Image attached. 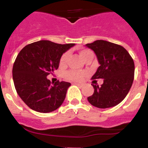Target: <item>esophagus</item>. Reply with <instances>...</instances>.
Segmentation results:
<instances>
[{
	"label": "esophagus",
	"mask_w": 148,
	"mask_h": 148,
	"mask_svg": "<svg viewBox=\"0 0 148 148\" xmlns=\"http://www.w3.org/2000/svg\"><path fill=\"white\" fill-rule=\"evenodd\" d=\"M74 84H75V85H77L78 86V87H82L84 86V84H77V83H75Z\"/></svg>",
	"instance_id": "obj_1"
}]
</instances>
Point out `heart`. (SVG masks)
<instances>
[{
	"label": "heart",
	"mask_w": 148,
	"mask_h": 148,
	"mask_svg": "<svg viewBox=\"0 0 148 148\" xmlns=\"http://www.w3.org/2000/svg\"><path fill=\"white\" fill-rule=\"evenodd\" d=\"M79 54H80L81 58L83 59V61H84V60L89 57L90 56H92L93 55L92 52L91 50H89V49H82L79 52ZM69 53L66 52V53H64V54L61 56V57L60 58L59 61V64L61 66H66V64L68 62V59H69ZM64 78L67 79V80L70 81H74V82H79V81H82L84 78V74L83 73H80V72L74 71V70H70V71H66L64 73Z\"/></svg>",
	"instance_id": "obj_1"
}]
</instances>
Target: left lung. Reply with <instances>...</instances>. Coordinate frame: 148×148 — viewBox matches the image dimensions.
<instances>
[{
  "label": "left lung",
  "mask_w": 148,
  "mask_h": 148,
  "mask_svg": "<svg viewBox=\"0 0 148 148\" xmlns=\"http://www.w3.org/2000/svg\"><path fill=\"white\" fill-rule=\"evenodd\" d=\"M86 47L95 53L100 64L92 79H103L100 87L92 84L94 92L87 100L98 108L115 107L124 100L133 84V58L123 47L107 40H97Z\"/></svg>",
  "instance_id": "1"
}]
</instances>
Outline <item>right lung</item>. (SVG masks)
<instances>
[{
    "label": "right lung",
    "instance_id": "1",
    "mask_svg": "<svg viewBox=\"0 0 148 148\" xmlns=\"http://www.w3.org/2000/svg\"><path fill=\"white\" fill-rule=\"evenodd\" d=\"M73 46L39 40L18 53L12 68L13 82L17 93L29 108L46 113L62 104L71 84L58 81L51 85L47 77L58 69L61 56Z\"/></svg>",
    "mask_w": 148,
    "mask_h": 148
}]
</instances>
